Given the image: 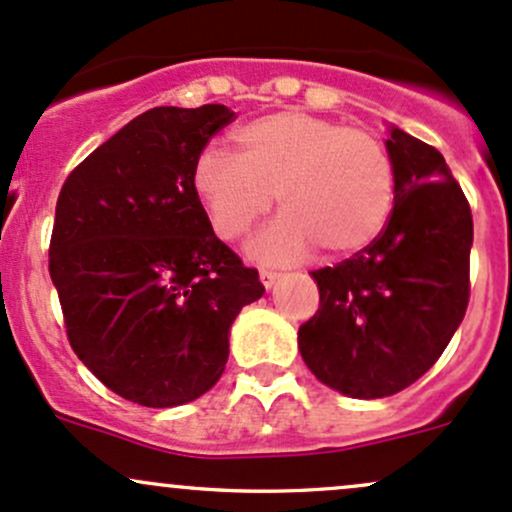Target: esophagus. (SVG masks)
Listing matches in <instances>:
<instances>
[{
    "label": "esophagus",
    "mask_w": 512,
    "mask_h": 512,
    "mask_svg": "<svg viewBox=\"0 0 512 512\" xmlns=\"http://www.w3.org/2000/svg\"><path fill=\"white\" fill-rule=\"evenodd\" d=\"M279 277H282V274L272 272V269H260V282L265 284V289H272V286L279 282Z\"/></svg>",
    "instance_id": "34e87169"
}]
</instances>
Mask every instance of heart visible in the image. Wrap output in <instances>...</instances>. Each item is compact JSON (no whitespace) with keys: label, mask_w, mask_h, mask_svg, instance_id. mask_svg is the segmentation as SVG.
<instances>
[{"label":"heart","mask_w":512,"mask_h":512,"mask_svg":"<svg viewBox=\"0 0 512 512\" xmlns=\"http://www.w3.org/2000/svg\"><path fill=\"white\" fill-rule=\"evenodd\" d=\"M235 140L240 155L206 148L194 165V189L221 238L247 233L272 209L274 194L284 213L250 243L260 260H301L316 245L347 255L384 228L393 167L364 128L286 109L247 123Z\"/></svg>","instance_id":"heart-1"}]
</instances>
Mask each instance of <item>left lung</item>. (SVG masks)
<instances>
[{
    "label": "left lung",
    "mask_w": 512,
    "mask_h": 512,
    "mask_svg": "<svg viewBox=\"0 0 512 512\" xmlns=\"http://www.w3.org/2000/svg\"><path fill=\"white\" fill-rule=\"evenodd\" d=\"M389 223L364 250L316 269L320 306L299 328L306 367L352 398L408 389L440 359L469 303L474 221L440 150L391 126Z\"/></svg>",
    "instance_id": "left-lung-1"
}]
</instances>
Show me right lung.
Returning a JSON list of instances; mask_svg holds the SVG:
<instances>
[{"instance_id": "obj_1", "label": "right lung", "mask_w": 512, "mask_h": 512, "mask_svg": "<svg viewBox=\"0 0 512 512\" xmlns=\"http://www.w3.org/2000/svg\"><path fill=\"white\" fill-rule=\"evenodd\" d=\"M223 104L155 106L84 157L55 206L50 279L67 340L106 389L148 408L204 396L235 316L265 294L216 238L194 189Z\"/></svg>"}]
</instances>
